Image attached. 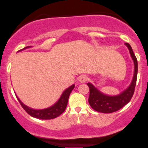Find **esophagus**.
<instances>
[{"label":"esophagus","instance_id":"esophagus-1","mask_svg":"<svg viewBox=\"0 0 148 148\" xmlns=\"http://www.w3.org/2000/svg\"><path fill=\"white\" fill-rule=\"evenodd\" d=\"M87 80L88 77L86 75H84V74H82V75L79 76V82L80 83H85Z\"/></svg>","mask_w":148,"mask_h":148}]
</instances>
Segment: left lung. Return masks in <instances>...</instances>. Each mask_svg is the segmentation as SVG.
<instances>
[{
    "label": "left lung",
    "instance_id": "obj_1",
    "mask_svg": "<svg viewBox=\"0 0 148 148\" xmlns=\"http://www.w3.org/2000/svg\"><path fill=\"white\" fill-rule=\"evenodd\" d=\"M125 44L129 49V52L134 62V74L132 82L126 89L119 95L114 96L105 95L92 83H87L89 87V97L88 101L91 107L95 111L102 113L114 112L120 110L125 104H127L132 97L138 75V61L130 45L127 43H125Z\"/></svg>",
    "mask_w": 148,
    "mask_h": 148
}]
</instances>
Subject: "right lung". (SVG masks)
Returning <instances> with one entry per match:
<instances>
[{
  "label": "right lung",
  "instance_id": "right-lung-1",
  "mask_svg": "<svg viewBox=\"0 0 148 148\" xmlns=\"http://www.w3.org/2000/svg\"><path fill=\"white\" fill-rule=\"evenodd\" d=\"M28 48H31V46H26V47H25L22 50L28 49ZM74 86H75V84H72L69 87L66 89L63 92V93L62 94V95H61L60 98L58 99V101L55 104H53L51 107H47V108L45 109H42V110H35V109L31 108V107H28L26 104H23L20 100V99L17 96L16 97H17L18 102H20L21 105L22 106V107L24 109L25 111L28 114L32 116L33 117L41 119V120H51V119H54L56 117H59L60 114H62L64 112L66 107L67 103H68L69 95L71 94V91L74 89Z\"/></svg>",
  "mask_w": 148,
  "mask_h": 148
}]
</instances>
